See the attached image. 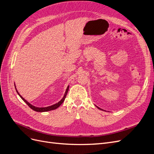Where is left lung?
Returning <instances> with one entry per match:
<instances>
[{"label":"left lung","instance_id":"8db88e82","mask_svg":"<svg viewBox=\"0 0 154 154\" xmlns=\"http://www.w3.org/2000/svg\"><path fill=\"white\" fill-rule=\"evenodd\" d=\"M96 106L97 107V109H100V110H103V109H100V107H98V106Z\"/></svg>","mask_w":154,"mask_h":154}]
</instances>
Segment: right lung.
I'll return each instance as SVG.
<instances>
[{"mask_svg": "<svg viewBox=\"0 0 154 154\" xmlns=\"http://www.w3.org/2000/svg\"><path fill=\"white\" fill-rule=\"evenodd\" d=\"M15 89H16V91H17V94L20 96V97H21L22 100L23 101H24L25 102V103H26L27 105H28L31 109H32V110L36 111V112H48V111H50V110H54V109H57V108H58V107H59L60 105H62V103L64 101L65 99H66V97L68 91H69V85H68V87H67V89H66V92H65L64 96H63V98H62L61 100H60L59 102H58V103H57L56 104H54V105H51V106H46V107H36V106H33V105H32L31 103H29L28 101H27L24 98V97H23L19 94V93H18V91L17 90V88H16L15 85Z\"/></svg>", "mask_w": 154, "mask_h": 154, "instance_id": "1", "label": "right lung"}]
</instances>
